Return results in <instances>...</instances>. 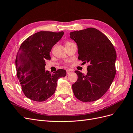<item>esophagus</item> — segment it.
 <instances>
[{"label":"esophagus","mask_w":133,"mask_h":133,"mask_svg":"<svg viewBox=\"0 0 133 133\" xmlns=\"http://www.w3.org/2000/svg\"><path fill=\"white\" fill-rule=\"evenodd\" d=\"M66 72H67V74H70V73L71 72V71L70 70H66Z\"/></svg>","instance_id":"obj_1"}]
</instances>
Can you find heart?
Masks as SVG:
<instances>
[{"instance_id":"1","label":"heart","mask_w":133,"mask_h":133,"mask_svg":"<svg viewBox=\"0 0 133 133\" xmlns=\"http://www.w3.org/2000/svg\"><path fill=\"white\" fill-rule=\"evenodd\" d=\"M71 43V42H67L66 43V45H67V44H70Z\"/></svg>"}]
</instances>
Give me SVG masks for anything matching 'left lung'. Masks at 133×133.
I'll list each match as a JSON object with an SVG mask.
<instances>
[{"label":"left lung","mask_w":133,"mask_h":133,"mask_svg":"<svg viewBox=\"0 0 133 133\" xmlns=\"http://www.w3.org/2000/svg\"><path fill=\"white\" fill-rule=\"evenodd\" d=\"M70 37L77 43L78 58L89 63L85 76L75 71L78 77L72 85L73 93L81 101H95L109 90L115 78V48L104 33L94 28L71 32Z\"/></svg>","instance_id":"1"}]
</instances>
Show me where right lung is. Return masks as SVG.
Wrapping results in <instances>:
<instances>
[{
  "label": "right lung",
  "mask_w": 133,
  "mask_h": 133,
  "mask_svg": "<svg viewBox=\"0 0 133 133\" xmlns=\"http://www.w3.org/2000/svg\"><path fill=\"white\" fill-rule=\"evenodd\" d=\"M63 34V31L38 32L21 44L16 57V68L22 90L28 99L38 102L46 100L55 92L57 80L66 76L65 70L51 74L45 68V61L51 58L52 48Z\"/></svg>",
  "instance_id": "obj_1"
}]
</instances>
